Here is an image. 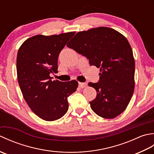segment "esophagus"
<instances>
[{"label":"esophagus","mask_w":154,"mask_h":154,"mask_svg":"<svg viewBox=\"0 0 154 154\" xmlns=\"http://www.w3.org/2000/svg\"><path fill=\"white\" fill-rule=\"evenodd\" d=\"M86 86H87V83H81V82L79 83V87L81 88H84Z\"/></svg>","instance_id":"esophagus-1"}]
</instances>
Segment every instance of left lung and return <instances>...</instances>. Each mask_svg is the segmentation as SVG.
Here are the masks:
<instances>
[{"mask_svg": "<svg viewBox=\"0 0 154 154\" xmlns=\"http://www.w3.org/2000/svg\"><path fill=\"white\" fill-rule=\"evenodd\" d=\"M67 46L100 69L99 82L88 84L97 91L91 109L107 119L123 112L135 86L134 58L127 39L112 28L99 27L78 32Z\"/></svg>", "mask_w": 154, "mask_h": 154, "instance_id": "8db88e82", "label": "left lung"}]
</instances>
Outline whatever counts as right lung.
<instances>
[{
    "label": "right lung",
    "mask_w": 154,
    "mask_h": 154,
    "mask_svg": "<svg viewBox=\"0 0 154 154\" xmlns=\"http://www.w3.org/2000/svg\"><path fill=\"white\" fill-rule=\"evenodd\" d=\"M75 32L59 35H36L20 47L16 71L22 95L30 109L46 121L60 119L67 112V97L77 90L78 82L52 81L57 73V59Z\"/></svg>",
    "instance_id": "add662e5"
}]
</instances>
